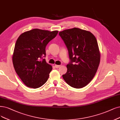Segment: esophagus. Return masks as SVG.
<instances>
[{
    "label": "esophagus",
    "mask_w": 120,
    "mask_h": 120,
    "mask_svg": "<svg viewBox=\"0 0 120 120\" xmlns=\"http://www.w3.org/2000/svg\"><path fill=\"white\" fill-rule=\"evenodd\" d=\"M61 66V65H55V67L56 68H59Z\"/></svg>",
    "instance_id": "34e87169"
}]
</instances>
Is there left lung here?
Wrapping results in <instances>:
<instances>
[{
    "instance_id": "8db88e82",
    "label": "left lung",
    "mask_w": 120,
    "mask_h": 120,
    "mask_svg": "<svg viewBox=\"0 0 120 120\" xmlns=\"http://www.w3.org/2000/svg\"><path fill=\"white\" fill-rule=\"evenodd\" d=\"M59 34L67 46L71 60L63 79L73 87L86 86L94 77L100 63V53L95 36L77 28L61 31Z\"/></svg>"
}]
</instances>
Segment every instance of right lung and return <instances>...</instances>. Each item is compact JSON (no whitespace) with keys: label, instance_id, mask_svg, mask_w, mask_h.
<instances>
[{"label":"right lung","instance_id":"1","mask_svg":"<svg viewBox=\"0 0 120 120\" xmlns=\"http://www.w3.org/2000/svg\"><path fill=\"white\" fill-rule=\"evenodd\" d=\"M58 33V30L34 29L18 38L12 61L16 73L26 86L37 88L47 82L52 67L43 57L46 55L47 44Z\"/></svg>","mask_w":120,"mask_h":120}]
</instances>
